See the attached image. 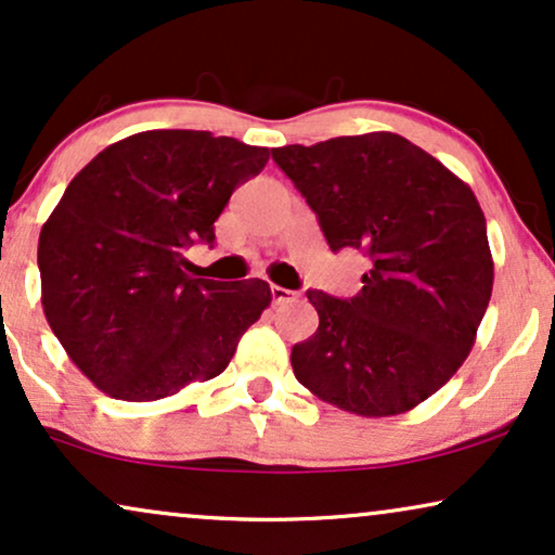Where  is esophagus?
I'll list each match as a JSON object with an SVG mask.
<instances>
[{
	"label": "esophagus",
	"instance_id": "1",
	"mask_svg": "<svg viewBox=\"0 0 555 555\" xmlns=\"http://www.w3.org/2000/svg\"><path fill=\"white\" fill-rule=\"evenodd\" d=\"M294 299H297V294H294V292L284 289V286H276V284L271 286V301H273V305H286V301H294Z\"/></svg>",
	"mask_w": 555,
	"mask_h": 555
}]
</instances>
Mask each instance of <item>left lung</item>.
<instances>
[{"mask_svg": "<svg viewBox=\"0 0 555 555\" xmlns=\"http://www.w3.org/2000/svg\"><path fill=\"white\" fill-rule=\"evenodd\" d=\"M332 250L367 256L350 299L307 292L320 327L292 347L317 398L358 416H398L460 371L492 297L485 212L467 182L393 131L271 150Z\"/></svg>", "mask_w": 555, "mask_h": 555, "instance_id": "obj_1", "label": "left lung"}]
</instances>
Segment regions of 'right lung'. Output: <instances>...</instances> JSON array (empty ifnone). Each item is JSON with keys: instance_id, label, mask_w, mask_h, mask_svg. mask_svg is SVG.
Wrapping results in <instances>:
<instances>
[{"instance_id": "obj_1", "label": "right lung", "mask_w": 555, "mask_h": 555, "mask_svg": "<svg viewBox=\"0 0 555 555\" xmlns=\"http://www.w3.org/2000/svg\"><path fill=\"white\" fill-rule=\"evenodd\" d=\"M271 152L210 131L154 129L111 144L65 188L37 243L42 309L68 358L118 401H159L220 375L271 305L261 279L184 273L182 250Z\"/></svg>"}]
</instances>
